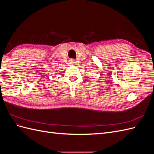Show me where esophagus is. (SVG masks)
<instances>
[{"mask_svg":"<svg viewBox=\"0 0 154 154\" xmlns=\"http://www.w3.org/2000/svg\"><path fill=\"white\" fill-rule=\"evenodd\" d=\"M71 63H74V62H75V60H71Z\"/></svg>","mask_w":154,"mask_h":154,"instance_id":"obj_1","label":"esophagus"}]
</instances>
